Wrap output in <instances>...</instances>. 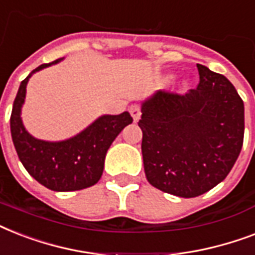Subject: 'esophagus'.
Here are the masks:
<instances>
[{
  "label": "esophagus",
  "instance_id": "1",
  "mask_svg": "<svg viewBox=\"0 0 255 255\" xmlns=\"http://www.w3.org/2000/svg\"><path fill=\"white\" fill-rule=\"evenodd\" d=\"M128 111H129V114H131V116L133 118V120H135V122H137V120L140 119V115H141V110H140V107L137 106V104H132Z\"/></svg>",
  "mask_w": 255,
  "mask_h": 255
}]
</instances>
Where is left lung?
I'll return each instance as SVG.
<instances>
[{
  "mask_svg": "<svg viewBox=\"0 0 255 255\" xmlns=\"http://www.w3.org/2000/svg\"><path fill=\"white\" fill-rule=\"evenodd\" d=\"M185 94L157 92L141 107V153L148 182L165 193L196 197L220 184L244 143V102L224 75L197 65Z\"/></svg>",
  "mask_w": 255,
  "mask_h": 255,
  "instance_id": "left-lung-1",
  "label": "left lung"
}]
</instances>
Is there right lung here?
<instances>
[{
	"instance_id": "right-lung-1",
	"label": "right lung",
	"mask_w": 255,
	"mask_h": 255,
	"mask_svg": "<svg viewBox=\"0 0 255 255\" xmlns=\"http://www.w3.org/2000/svg\"><path fill=\"white\" fill-rule=\"evenodd\" d=\"M59 61L61 58L38 66L21 82L10 116V131L18 157L26 170L49 189L70 192L85 189L99 181L107 149L122 129L132 123V118L128 112L102 116L79 135L59 143L34 139L26 132L21 120L26 85L31 74Z\"/></svg>"
}]
</instances>
